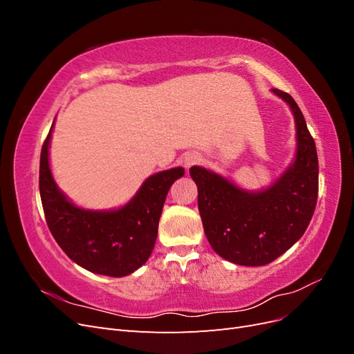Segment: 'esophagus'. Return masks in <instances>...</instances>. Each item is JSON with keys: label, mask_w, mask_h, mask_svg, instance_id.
Wrapping results in <instances>:
<instances>
[{"label": "esophagus", "mask_w": 354, "mask_h": 354, "mask_svg": "<svg viewBox=\"0 0 354 354\" xmlns=\"http://www.w3.org/2000/svg\"><path fill=\"white\" fill-rule=\"evenodd\" d=\"M199 162H201V156L196 152H190V153H187L185 156V167L186 168L194 167V165H196Z\"/></svg>", "instance_id": "obj_1"}]
</instances>
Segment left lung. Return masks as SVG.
<instances>
[{
  "mask_svg": "<svg viewBox=\"0 0 354 354\" xmlns=\"http://www.w3.org/2000/svg\"><path fill=\"white\" fill-rule=\"evenodd\" d=\"M291 108L297 128L294 162L274 183L248 192L203 167H192L198 186V208L212 250L239 266H264L303 236L317 202L316 145L295 100L272 90Z\"/></svg>",
  "mask_w": 354,
  "mask_h": 354,
  "instance_id": "1",
  "label": "left lung"
}]
</instances>
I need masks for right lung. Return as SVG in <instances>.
Segmentation results:
<instances>
[{"instance_id": "obj_1", "label": "right lung", "mask_w": 354, "mask_h": 354, "mask_svg": "<svg viewBox=\"0 0 354 354\" xmlns=\"http://www.w3.org/2000/svg\"><path fill=\"white\" fill-rule=\"evenodd\" d=\"M53 127L55 121L39 159V195L53 238L72 261L88 272L112 277L136 272L153 251L167 194L185 176V168L165 169L146 178L121 208L84 209L72 203L53 178L48 160Z\"/></svg>"}]
</instances>
